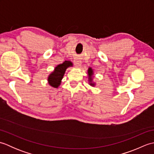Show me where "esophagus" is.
Instances as JSON below:
<instances>
[{"label": "esophagus", "instance_id": "esophagus-1", "mask_svg": "<svg viewBox=\"0 0 154 154\" xmlns=\"http://www.w3.org/2000/svg\"><path fill=\"white\" fill-rule=\"evenodd\" d=\"M81 63H81V61L79 60H78V59L74 60V64H75V66L77 67H80L81 65Z\"/></svg>", "mask_w": 154, "mask_h": 154}]
</instances>
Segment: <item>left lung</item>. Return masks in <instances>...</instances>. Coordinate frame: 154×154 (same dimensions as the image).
Listing matches in <instances>:
<instances>
[{
    "instance_id": "left-lung-1",
    "label": "left lung",
    "mask_w": 154,
    "mask_h": 154,
    "mask_svg": "<svg viewBox=\"0 0 154 154\" xmlns=\"http://www.w3.org/2000/svg\"><path fill=\"white\" fill-rule=\"evenodd\" d=\"M88 75H89V85L91 86H94V83L93 82V71L92 69V68L89 67L88 69Z\"/></svg>"
}]
</instances>
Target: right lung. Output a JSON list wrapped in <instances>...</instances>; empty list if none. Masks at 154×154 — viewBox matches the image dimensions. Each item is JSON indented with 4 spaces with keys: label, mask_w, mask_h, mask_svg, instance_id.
<instances>
[{
    "label": "right lung",
    "mask_w": 154,
    "mask_h": 154,
    "mask_svg": "<svg viewBox=\"0 0 154 154\" xmlns=\"http://www.w3.org/2000/svg\"><path fill=\"white\" fill-rule=\"evenodd\" d=\"M71 66H73L71 61H65L63 63L55 67L54 71L49 75L48 78V83L50 84V85L54 88H57L60 86L67 68Z\"/></svg>",
    "instance_id": "right-lung-1"
}]
</instances>
